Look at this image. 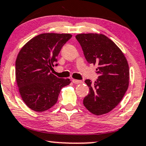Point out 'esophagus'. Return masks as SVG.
I'll use <instances>...</instances> for the list:
<instances>
[{"label": "esophagus", "mask_w": 146, "mask_h": 146, "mask_svg": "<svg viewBox=\"0 0 146 146\" xmlns=\"http://www.w3.org/2000/svg\"><path fill=\"white\" fill-rule=\"evenodd\" d=\"M72 82H73V83H74V84H77L82 83V80H75V79L72 80Z\"/></svg>", "instance_id": "esophagus-1"}]
</instances>
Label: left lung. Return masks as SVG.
<instances>
[{"label": "left lung", "mask_w": 146, "mask_h": 146, "mask_svg": "<svg viewBox=\"0 0 146 146\" xmlns=\"http://www.w3.org/2000/svg\"><path fill=\"white\" fill-rule=\"evenodd\" d=\"M76 38L88 63L98 65L96 80L84 81L89 87V93L83 104L94 114H105L117 106L127 90V61L121 49L105 35L79 34Z\"/></svg>", "instance_id": "8db88e82"}]
</instances>
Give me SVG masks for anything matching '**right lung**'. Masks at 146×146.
I'll list each match as a JSON object with an SVG mask.
<instances>
[{"label": "right lung", "mask_w": 146, "mask_h": 146, "mask_svg": "<svg viewBox=\"0 0 146 146\" xmlns=\"http://www.w3.org/2000/svg\"><path fill=\"white\" fill-rule=\"evenodd\" d=\"M71 37L70 34L44 33L30 39L19 52L16 80L22 100L31 110H49L57 102L62 88L70 83V79L57 78L50 70Z\"/></svg>", "instance_id": "1"}]
</instances>
